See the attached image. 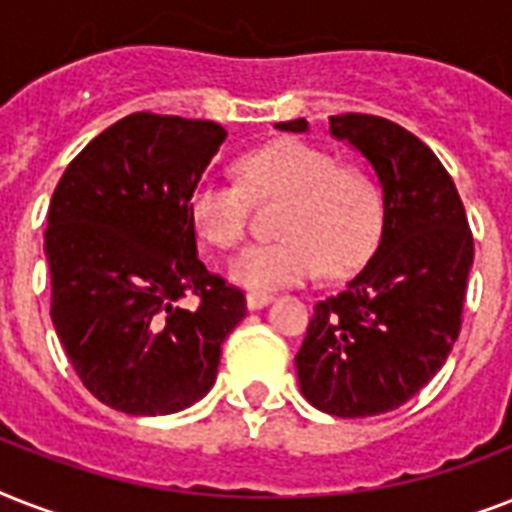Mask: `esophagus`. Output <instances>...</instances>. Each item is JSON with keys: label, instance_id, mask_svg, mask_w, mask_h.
I'll list each match as a JSON object with an SVG mask.
<instances>
[{"label": "esophagus", "instance_id": "esophagus-1", "mask_svg": "<svg viewBox=\"0 0 512 512\" xmlns=\"http://www.w3.org/2000/svg\"><path fill=\"white\" fill-rule=\"evenodd\" d=\"M273 297L265 295V292H247V308L249 311H260L265 305L271 303Z\"/></svg>", "mask_w": 512, "mask_h": 512}]
</instances>
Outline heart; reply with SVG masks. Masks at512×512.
Instances as JSON below:
<instances>
[{"instance_id": "1", "label": "heart", "mask_w": 512, "mask_h": 512, "mask_svg": "<svg viewBox=\"0 0 512 512\" xmlns=\"http://www.w3.org/2000/svg\"><path fill=\"white\" fill-rule=\"evenodd\" d=\"M236 183L204 180L191 191L188 217L199 239L239 247L249 209L279 201L268 244H252L231 263V279L252 292L303 284L319 271L345 276L372 255L385 207L377 180L356 164L303 140H276L236 162Z\"/></svg>"}]
</instances>
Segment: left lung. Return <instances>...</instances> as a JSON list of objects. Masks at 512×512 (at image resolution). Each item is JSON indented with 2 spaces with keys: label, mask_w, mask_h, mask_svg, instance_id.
I'll use <instances>...</instances> for the list:
<instances>
[{
  "label": "left lung",
  "mask_w": 512,
  "mask_h": 512,
  "mask_svg": "<svg viewBox=\"0 0 512 512\" xmlns=\"http://www.w3.org/2000/svg\"><path fill=\"white\" fill-rule=\"evenodd\" d=\"M276 127L305 132L308 122ZM329 132L372 164L385 220L369 263L316 303L295 364L316 409L372 417L406 404L452 353L473 233L454 180L412 132L369 114L329 116Z\"/></svg>",
  "instance_id": "1"
}]
</instances>
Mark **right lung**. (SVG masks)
Wrapping results in <instances>:
<instances>
[{"label":"right lung","mask_w":512,"mask_h":512,"mask_svg":"<svg viewBox=\"0 0 512 512\" xmlns=\"http://www.w3.org/2000/svg\"><path fill=\"white\" fill-rule=\"evenodd\" d=\"M228 132L140 111L68 164L44 255L52 327L84 388L124 414H172L215 385L220 345L247 316L241 289L196 255L188 199ZM183 296H199L188 312Z\"/></svg>","instance_id":"obj_1"}]
</instances>
